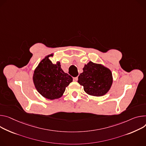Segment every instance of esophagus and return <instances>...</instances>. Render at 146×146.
<instances>
[{"mask_svg":"<svg viewBox=\"0 0 146 146\" xmlns=\"http://www.w3.org/2000/svg\"><path fill=\"white\" fill-rule=\"evenodd\" d=\"M77 80H78V77H74V78H73V80H74V81L76 82V81H77Z\"/></svg>","mask_w":146,"mask_h":146,"instance_id":"34e87169","label":"esophagus"}]
</instances>
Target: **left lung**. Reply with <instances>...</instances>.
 Segmentation results:
<instances>
[{
  "instance_id": "left-lung-1",
  "label": "left lung",
  "mask_w": 146,
  "mask_h": 146,
  "mask_svg": "<svg viewBox=\"0 0 146 146\" xmlns=\"http://www.w3.org/2000/svg\"><path fill=\"white\" fill-rule=\"evenodd\" d=\"M78 77V83L90 96L101 97L110 90L113 82L111 71L101 64L89 62Z\"/></svg>"
}]
</instances>
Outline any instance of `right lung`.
<instances>
[{
	"instance_id": "obj_1",
	"label": "right lung",
	"mask_w": 146,
	"mask_h": 146,
	"mask_svg": "<svg viewBox=\"0 0 146 146\" xmlns=\"http://www.w3.org/2000/svg\"><path fill=\"white\" fill-rule=\"evenodd\" d=\"M46 56L38 65L33 74V82L38 92L49 100L60 98L66 87L72 82L73 78L61 69L60 63L53 64Z\"/></svg>"
}]
</instances>
